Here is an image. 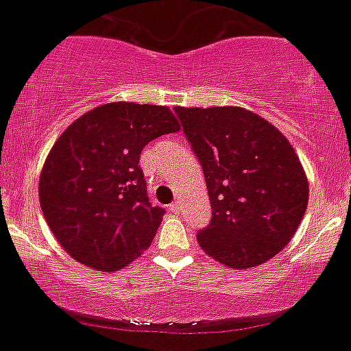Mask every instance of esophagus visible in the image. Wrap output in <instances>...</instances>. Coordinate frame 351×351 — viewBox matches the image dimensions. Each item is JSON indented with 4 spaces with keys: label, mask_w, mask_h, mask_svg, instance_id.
Here are the masks:
<instances>
[{
    "label": "esophagus",
    "mask_w": 351,
    "mask_h": 351,
    "mask_svg": "<svg viewBox=\"0 0 351 351\" xmlns=\"http://www.w3.org/2000/svg\"><path fill=\"white\" fill-rule=\"evenodd\" d=\"M169 210H171L173 213H178L180 210H182V206H180V201H175V203H171V205H169Z\"/></svg>",
    "instance_id": "obj_1"
}]
</instances>
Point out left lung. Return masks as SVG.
<instances>
[{"instance_id": "left-lung-1", "label": "left lung", "mask_w": 351, "mask_h": 351, "mask_svg": "<svg viewBox=\"0 0 351 351\" xmlns=\"http://www.w3.org/2000/svg\"><path fill=\"white\" fill-rule=\"evenodd\" d=\"M185 138L205 173L212 222L201 249L234 270L272 260L300 226L309 182L285 134L234 106L180 108Z\"/></svg>"}]
</instances>
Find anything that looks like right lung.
I'll use <instances>...</instances> for the list:
<instances>
[{
	"label": "right lung",
	"instance_id": "add662e5",
	"mask_svg": "<svg viewBox=\"0 0 351 351\" xmlns=\"http://www.w3.org/2000/svg\"><path fill=\"white\" fill-rule=\"evenodd\" d=\"M169 108L109 102L63 130L38 182L42 213L66 254L114 272L150 247L164 217L152 206L139 166L152 139L178 132Z\"/></svg>",
	"mask_w": 351,
	"mask_h": 351
}]
</instances>
